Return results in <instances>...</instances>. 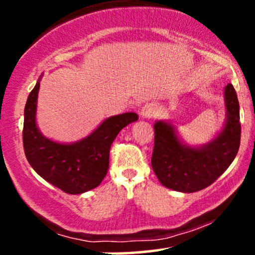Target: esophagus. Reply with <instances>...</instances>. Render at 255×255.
Here are the masks:
<instances>
[{"label":"esophagus","instance_id":"obj_1","mask_svg":"<svg viewBox=\"0 0 255 255\" xmlns=\"http://www.w3.org/2000/svg\"><path fill=\"white\" fill-rule=\"evenodd\" d=\"M157 114V105L154 103H147L142 107L141 111H140V115L144 119H151L154 118Z\"/></svg>","mask_w":255,"mask_h":255}]
</instances>
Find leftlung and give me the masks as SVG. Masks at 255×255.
<instances>
[{
  "instance_id": "8db88e82",
  "label": "left lung",
  "mask_w": 255,
  "mask_h": 255,
  "mask_svg": "<svg viewBox=\"0 0 255 255\" xmlns=\"http://www.w3.org/2000/svg\"><path fill=\"white\" fill-rule=\"evenodd\" d=\"M227 122L223 130L207 145L189 147L178 140L174 127L154 124V146L151 164L159 182L177 192L193 193L206 188L229 168L240 147L241 124L236 91L225 86Z\"/></svg>"
}]
</instances>
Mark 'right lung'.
I'll list each match as a JSON object with an SVG mask.
<instances>
[{"mask_svg":"<svg viewBox=\"0 0 255 255\" xmlns=\"http://www.w3.org/2000/svg\"><path fill=\"white\" fill-rule=\"evenodd\" d=\"M39 81L28 95L24 111L25 156L34 171L68 194H80L101 184L109 169L110 147L126 126L136 121L135 113L107 119L89 136L74 144H58L42 135L36 124Z\"/></svg>","mask_w":255,"mask_h":255,"instance_id":"add662e5","label":"right lung"}]
</instances>
